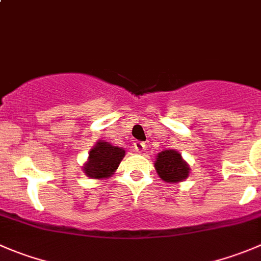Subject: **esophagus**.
Returning <instances> with one entry per match:
<instances>
[{"label":"esophagus","instance_id":"obj_1","mask_svg":"<svg viewBox=\"0 0 261 261\" xmlns=\"http://www.w3.org/2000/svg\"><path fill=\"white\" fill-rule=\"evenodd\" d=\"M145 143L141 142V141H137V142H135V148L136 151H138V152H142L143 150H145Z\"/></svg>","mask_w":261,"mask_h":261}]
</instances>
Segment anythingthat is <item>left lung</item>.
I'll return each instance as SVG.
<instances>
[{"instance_id": "1", "label": "left lung", "mask_w": 261, "mask_h": 261, "mask_svg": "<svg viewBox=\"0 0 261 261\" xmlns=\"http://www.w3.org/2000/svg\"><path fill=\"white\" fill-rule=\"evenodd\" d=\"M155 168L161 179L169 183L180 182L190 173V168L183 161L180 153L173 150L161 151L155 161Z\"/></svg>"}]
</instances>
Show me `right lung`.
Wrapping results in <instances>:
<instances>
[{
  "instance_id": "1",
  "label": "right lung",
  "mask_w": 261,
  "mask_h": 261,
  "mask_svg": "<svg viewBox=\"0 0 261 261\" xmlns=\"http://www.w3.org/2000/svg\"><path fill=\"white\" fill-rule=\"evenodd\" d=\"M125 151L108 142H97L89 151V159L84 165V172L91 178H108L118 169Z\"/></svg>"
}]
</instances>
